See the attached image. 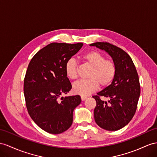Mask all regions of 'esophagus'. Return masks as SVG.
Returning <instances> with one entry per match:
<instances>
[{"label": "esophagus", "mask_w": 157, "mask_h": 157, "mask_svg": "<svg viewBox=\"0 0 157 157\" xmlns=\"http://www.w3.org/2000/svg\"><path fill=\"white\" fill-rule=\"evenodd\" d=\"M81 99L82 101H84V100H86L87 99V97H86V96H81Z\"/></svg>", "instance_id": "esophagus-1"}]
</instances>
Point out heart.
<instances>
[{
    "label": "heart",
    "mask_w": 157,
    "mask_h": 157,
    "mask_svg": "<svg viewBox=\"0 0 157 157\" xmlns=\"http://www.w3.org/2000/svg\"><path fill=\"white\" fill-rule=\"evenodd\" d=\"M87 65L92 69L88 75L87 80H82L75 83L73 91L75 94L82 96H87L94 93L99 88L107 87L113 82L117 68L115 62L107 59L105 56L98 51H90L82 56ZM67 77L75 80L78 78V63L74 58L67 59L65 65Z\"/></svg>",
    "instance_id": "1"
}]
</instances>
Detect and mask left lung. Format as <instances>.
<instances>
[{"mask_svg": "<svg viewBox=\"0 0 157 157\" xmlns=\"http://www.w3.org/2000/svg\"><path fill=\"white\" fill-rule=\"evenodd\" d=\"M90 46L107 52L117 68L111 85L93 96L96 101L95 121L105 130L121 129L130 122L136 110L140 93L137 71L130 56L121 48L108 42ZM101 97L109 98L108 103L102 101Z\"/></svg>", "mask_w": 157, "mask_h": 157, "instance_id": "8db88e82", "label": "left lung"}]
</instances>
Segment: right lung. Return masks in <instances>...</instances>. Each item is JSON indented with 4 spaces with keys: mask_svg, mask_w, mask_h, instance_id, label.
<instances>
[{
    "mask_svg": "<svg viewBox=\"0 0 157 157\" xmlns=\"http://www.w3.org/2000/svg\"><path fill=\"white\" fill-rule=\"evenodd\" d=\"M83 43L54 42L32 58L24 81L28 112L37 125L49 133L59 134L73 122V112L82 100L79 95L62 97L71 89L65 65L81 49Z\"/></svg>",
    "mask_w": 157,
    "mask_h": 157,
    "instance_id": "add662e5",
    "label": "right lung"
}]
</instances>
